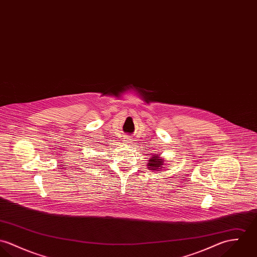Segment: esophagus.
Listing matches in <instances>:
<instances>
[{"label": "esophagus", "instance_id": "esophagus-1", "mask_svg": "<svg viewBox=\"0 0 257 257\" xmlns=\"http://www.w3.org/2000/svg\"><path fill=\"white\" fill-rule=\"evenodd\" d=\"M128 140H129V138H128V137H127V138H125V141H128Z\"/></svg>", "mask_w": 257, "mask_h": 257}]
</instances>
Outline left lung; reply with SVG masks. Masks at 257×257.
Returning <instances> with one entry per match:
<instances>
[{"label": "left lung", "instance_id": "8db88e82", "mask_svg": "<svg viewBox=\"0 0 257 257\" xmlns=\"http://www.w3.org/2000/svg\"><path fill=\"white\" fill-rule=\"evenodd\" d=\"M148 164H149L148 167L151 168L152 171H160L161 168H163L162 166L164 165L163 161H162L161 159H159V157H157V156H154V157L149 161Z\"/></svg>", "mask_w": 257, "mask_h": 257}]
</instances>
